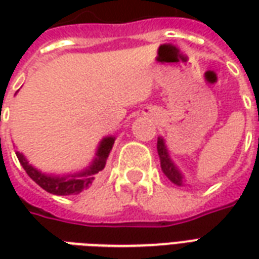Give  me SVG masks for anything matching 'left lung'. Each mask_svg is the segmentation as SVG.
Wrapping results in <instances>:
<instances>
[{
	"label": "left lung",
	"mask_w": 259,
	"mask_h": 259,
	"mask_svg": "<svg viewBox=\"0 0 259 259\" xmlns=\"http://www.w3.org/2000/svg\"><path fill=\"white\" fill-rule=\"evenodd\" d=\"M157 150L158 155H159V161H161V169L165 174V176L168 178L172 183H175L176 186H183L185 185V178H183V174L180 172L179 168L174 163V161L170 159V155H169L168 148L165 146V141H163L162 137H158L157 143Z\"/></svg>",
	"instance_id": "left-lung-1"
}]
</instances>
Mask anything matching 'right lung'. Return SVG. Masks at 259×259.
Returning <instances> with one entry per match:
<instances>
[{"label":"right lung","mask_w":259,"mask_h":259,"mask_svg":"<svg viewBox=\"0 0 259 259\" xmlns=\"http://www.w3.org/2000/svg\"><path fill=\"white\" fill-rule=\"evenodd\" d=\"M113 143H115L113 136L104 137L98 144L96 157L87 168L80 170V172H76V174L62 175V176L61 175L42 174L29 163V161L26 159L22 152L16 151V157L19 159L20 165L26 170V174L48 193L55 195L79 194L85 189H89L96 179L97 174H100L102 169L105 168V163H107V159L109 157V152L112 150Z\"/></svg>","instance_id":"add662e5"}]
</instances>
